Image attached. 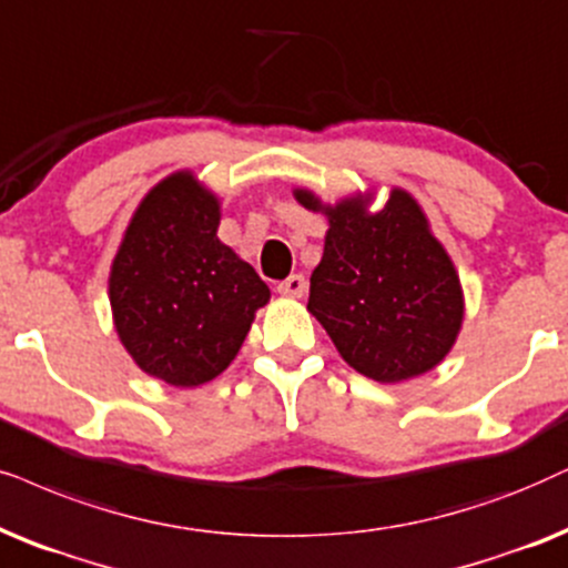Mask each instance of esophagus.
I'll list each match as a JSON object with an SVG mask.
<instances>
[{
  "instance_id": "obj_1",
  "label": "esophagus",
  "mask_w": 568,
  "mask_h": 568,
  "mask_svg": "<svg viewBox=\"0 0 568 568\" xmlns=\"http://www.w3.org/2000/svg\"><path fill=\"white\" fill-rule=\"evenodd\" d=\"M276 290H278V294H284V297H302L307 290V282L302 274H292V276H286L284 282H278Z\"/></svg>"
}]
</instances>
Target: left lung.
Segmentation results:
<instances>
[{"mask_svg": "<svg viewBox=\"0 0 568 568\" xmlns=\"http://www.w3.org/2000/svg\"><path fill=\"white\" fill-rule=\"evenodd\" d=\"M294 197L328 216L307 311L338 355L378 383L436 367L459 334L464 300L452 257L430 234L415 197L392 190L378 213H367L365 197L334 209L307 190Z\"/></svg>", "mask_w": 568, "mask_h": 568, "instance_id": "obj_1", "label": "left lung"}]
</instances>
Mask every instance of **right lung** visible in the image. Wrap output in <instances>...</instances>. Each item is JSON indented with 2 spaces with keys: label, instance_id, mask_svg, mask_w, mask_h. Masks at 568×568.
<instances>
[{
  "label": "right lung",
  "instance_id": "obj_1",
  "mask_svg": "<svg viewBox=\"0 0 568 568\" xmlns=\"http://www.w3.org/2000/svg\"><path fill=\"white\" fill-rule=\"evenodd\" d=\"M216 230V197L176 172L143 197L114 257L116 334L140 371L169 386H201L226 371L271 297Z\"/></svg>",
  "mask_w": 568,
  "mask_h": 568
}]
</instances>
